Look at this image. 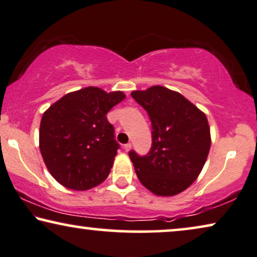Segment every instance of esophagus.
I'll use <instances>...</instances> for the list:
<instances>
[{"label": "esophagus", "instance_id": "1", "mask_svg": "<svg viewBox=\"0 0 257 257\" xmlns=\"http://www.w3.org/2000/svg\"><path fill=\"white\" fill-rule=\"evenodd\" d=\"M123 148H124V150H125V151H129L130 149H132V144H130V143L124 144Z\"/></svg>", "mask_w": 257, "mask_h": 257}]
</instances>
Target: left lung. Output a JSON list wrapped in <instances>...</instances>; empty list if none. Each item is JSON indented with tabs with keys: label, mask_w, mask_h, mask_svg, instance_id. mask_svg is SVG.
I'll return each instance as SVG.
<instances>
[{
	"label": "left lung",
	"mask_w": 257,
	"mask_h": 257,
	"mask_svg": "<svg viewBox=\"0 0 257 257\" xmlns=\"http://www.w3.org/2000/svg\"><path fill=\"white\" fill-rule=\"evenodd\" d=\"M132 96L147 110L153 128L149 154L129 153L137 178L156 196H176L192 185L207 160V117L185 96L163 86L133 91Z\"/></svg>",
	"instance_id": "obj_1"
}]
</instances>
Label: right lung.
<instances>
[{
    "mask_svg": "<svg viewBox=\"0 0 257 257\" xmlns=\"http://www.w3.org/2000/svg\"><path fill=\"white\" fill-rule=\"evenodd\" d=\"M124 99L121 91L107 93L89 86L65 94L44 111L39 149L60 185L86 191L107 178L118 143L106 115Z\"/></svg>",
    "mask_w": 257,
    "mask_h": 257,
    "instance_id": "add662e5",
    "label": "right lung"
}]
</instances>
